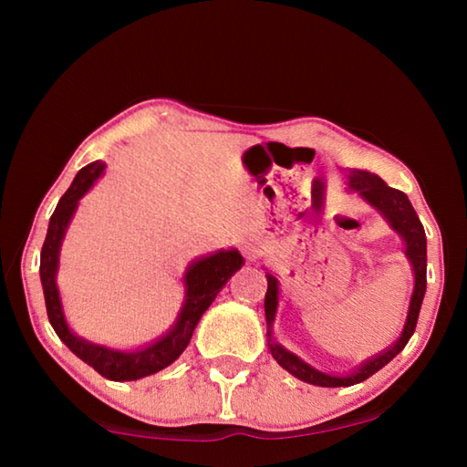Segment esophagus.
Segmentation results:
<instances>
[{
    "label": "esophagus",
    "mask_w": 467,
    "mask_h": 467,
    "mask_svg": "<svg viewBox=\"0 0 467 467\" xmlns=\"http://www.w3.org/2000/svg\"><path fill=\"white\" fill-rule=\"evenodd\" d=\"M239 249L243 251V255L247 259H253L257 255V243L253 239H241L239 243Z\"/></svg>",
    "instance_id": "34e87169"
}]
</instances>
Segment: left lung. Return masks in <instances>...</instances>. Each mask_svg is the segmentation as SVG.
<instances>
[{
	"label": "left lung",
	"instance_id": "obj_1",
	"mask_svg": "<svg viewBox=\"0 0 467 467\" xmlns=\"http://www.w3.org/2000/svg\"><path fill=\"white\" fill-rule=\"evenodd\" d=\"M348 187H350L352 192H357L362 200L368 202L373 208L381 212V214L387 218V223L391 224L393 231L400 233L401 239H404L406 255L414 270V292H412V298H410L406 326H404V331H401V336L398 337V342L387 348L385 352L377 354V357L368 358L367 362H362L358 370H354V373L346 377H336V375H326L321 373V370L313 368L311 365H306L305 360H300L296 354L288 352L286 348H282L280 344L274 342L272 323L275 319V311H278L280 290H278V280H275L272 274H265L267 346H270L272 357L282 368H286L290 375H295L296 379H300V381L319 385V387H350L354 383H360L370 375H375L379 368H383L387 362L398 357V354L404 350L408 339L414 334L418 313H420L422 298L426 292V234H424V226L420 223V218L416 216L408 195L404 192H400V189L389 187L381 177H377L368 171H350V175H348Z\"/></svg>",
	"mask_w": 467,
	"mask_h": 467
}]
</instances>
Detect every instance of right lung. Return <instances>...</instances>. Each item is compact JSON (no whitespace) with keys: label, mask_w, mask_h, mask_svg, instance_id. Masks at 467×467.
<instances>
[{"label":"right lung","mask_w":467,"mask_h":467,"mask_svg":"<svg viewBox=\"0 0 467 467\" xmlns=\"http://www.w3.org/2000/svg\"><path fill=\"white\" fill-rule=\"evenodd\" d=\"M102 171H105V164L100 161L86 164V167L76 175L72 187L63 193L57 208H55L49 220V231H47L41 249V284L47 315H49L51 326L61 342L66 344L78 358H82L86 365H90L105 379H110V381H136V379L158 373V370L169 367L171 362H175L181 354H183L189 339L193 336L197 321L202 319L205 309H208L212 300L216 298L220 288L231 280V275L236 270H241L244 259L236 249H228L216 251L212 253V255H203L189 265L183 275L185 300L183 306H181L177 323L172 326L167 336H162L154 344L140 348V350L133 352H121L107 346L90 344L88 339L76 336L67 326L66 315H63L57 282H55L59 267V249L69 226V220H72L78 208V202H80L82 195L97 183Z\"/></svg>","instance_id":"right-lung-1"}]
</instances>
